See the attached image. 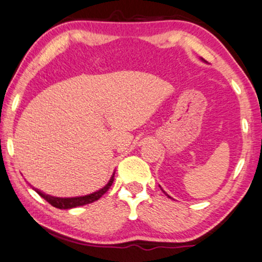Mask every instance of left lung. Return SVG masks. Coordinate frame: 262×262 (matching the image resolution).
<instances>
[{"instance_id":"obj_1","label":"left lung","mask_w":262,"mask_h":262,"mask_svg":"<svg viewBox=\"0 0 262 262\" xmlns=\"http://www.w3.org/2000/svg\"><path fill=\"white\" fill-rule=\"evenodd\" d=\"M202 59H203V58H202ZM203 60H204V59H203ZM166 194H167V193H166ZM167 195H168V194H167ZM168 196H169V195H168Z\"/></svg>"}]
</instances>
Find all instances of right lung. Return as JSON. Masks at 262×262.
Listing matches in <instances>:
<instances>
[{
    "label": "right lung",
    "mask_w": 262,
    "mask_h": 262,
    "mask_svg": "<svg viewBox=\"0 0 262 262\" xmlns=\"http://www.w3.org/2000/svg\"><path fill=\"white\" fill-rule=\"evenodd\" d=\"M113 180H114V174H113V177L111 178L108 184H107L103 188L99 189L98 192H94V193H92V194H88L84 196H76V198H57V196H51L49 194H45V193H42L41 191H39V189L34 188V187H33V189L38 193L39 195L41 196V198H44L49 204H51L52 206H55V207H57V209H60V210H67V209H73V207L82 206V205H85V204H91L93 202H96V200L101 198V196L105 194L107 191H108L111 185L113 184Z\"/></svg>",
    "instance_id": "right-lung-1"
}]
</instances>
